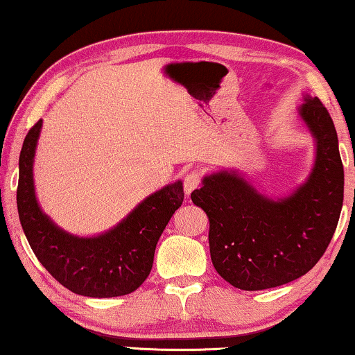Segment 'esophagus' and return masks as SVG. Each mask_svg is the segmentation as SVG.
I'll return each instance as SVG.
<instances>
[{
	"label": "esophagus",
	"instance_id": "obj_1",
	"mask_svg": "<svg viewBox=\"0 0 355 355\" xmlns=\"http://www.w3.org/2000/svg\"><path fill=\"white\" fill-rule=\"evenodd\" d=\"M200 182L202 176L198 171H191L186 174V178H184V193H186V196H191V193L200 186Z\"/></svg>",
	"mask_w": 355,
	"mask_h": 355
}]
</instances>
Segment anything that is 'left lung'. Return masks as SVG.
Returning <instances> with one entry per match:
<instances>
[{"label": "left lung", "mask_w": 355, "mask_h": 355, "mask_svg": "<svg viewBox=\"0 0 355 355\" xmlns=\"http://www.w3.org/2000/svg\"><path fill=\"white\" fill-rule=\"evenodd\" d=\"M297 114L315 140V163L289 196H265L236 169L208 174L191 193L210 221L213 266L237 289H268L300 278L336 231L344 197L336 129L317 96L304 95Z\"/></svg>", "instance_id": "left-lung-1"}]
</instances>
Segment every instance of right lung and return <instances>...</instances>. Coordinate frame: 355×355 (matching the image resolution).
Masks as SVG:
<instances>
[{
	"label": "right lung",
	"instance_id": "add662e5",
	"mask_svg": "<svg viewBox=\"0 0 355 355\" xmlns=\"http://www.w3.org/2000/svg\"><path fill=\"white\" fill-rule=\"evenodd\" d=\"M42 119L28 130L19 157L17 211L33 254L53 278L87 297H118L147 279L157 242L173 213L182 205V182L168 184L139 203L123 221L98 236L71 234L38 205L33 158Z\"/></svg>",
	"mask_w": 355,
	"mask_h": 355
}]
</instances>
